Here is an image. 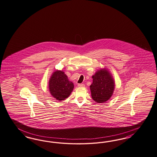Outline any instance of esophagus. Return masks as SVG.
I'll use <instances>...</instances> for the list:
<instances>
[{
  "label": "esophagus",
  "instance_id": "34e87169",
  "mask_svg": "<svg viewBox=\"0 0 157 157\" xmlns=\"http://www.w3.org/2000/svg\"><path fill=\"white\" fill-rule=\"evenodd\" d=\"M78 85L79 87H85V85L84 84H82V83H79Z\"/></svg>",
  "mask_w": 157,
  "mask_h": 157
}]
</instances>
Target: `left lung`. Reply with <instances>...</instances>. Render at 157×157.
I'll list each match as a JSON object with an SVG mask.
<instances>
[{
    "label": "left lung",
    "mask_w": 157,
    "mask_h": 157,
    "mask_svg": "<svg viewBox=\"0 0 157 157\" xmlns=\"http://www.w3.org/2000/svg\"><path fill=\"white\" fill-rule=\"evenodd\" d=\"M92 78L93 82L90 86L92 99L99 103L106 102L112 97L114 89L112 76L105 68L98 70Z\"/></svg>",
    "instance_id": "obj_1"
}]
</instances>
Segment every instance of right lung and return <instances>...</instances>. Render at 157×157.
<instances>
[{
	"label": "right lung",
	"mask_w": 157,
	"mask_h": 157,
	"mask_svg": "<svg viewBox=\"0 0 157 157\" xmlns=\"http://www.w3.org/2000/svg\"><path fill=\"white\" fill-rule=\"evenodd\" d=\"M74 88V83L69 81L68 76L63 71L56 70L51 76L49 81L50 92L57 101L67 99L72 92Z\"/></svg>",
	"instance_id": "right-lung-1"
}]
</instances>
